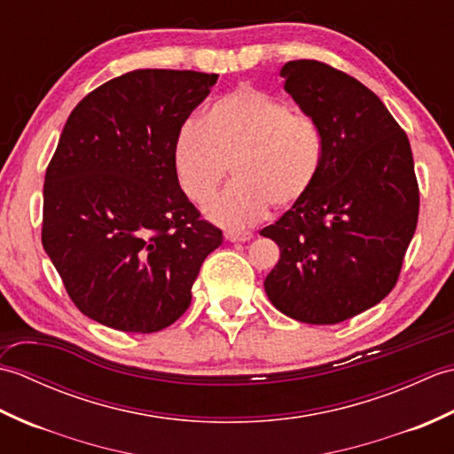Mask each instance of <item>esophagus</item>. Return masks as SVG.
Listing matches in <instances>:
<instances>
[{
    "label": "esophagus",
    "instance_id": "34e87169",
    "mask_svg": "<svg viewBox=\"0 0 454 454\" xmlns=\"http://www.w3.org/2000/svg\"><path fill=\"white\" fill-rule=\"evenodd\" d=\"M224 238L228 242H249V239H252V232H226Z\"/></svg>",
    "mask_w": 454,
    "mask_h": 454
}]
</instances>
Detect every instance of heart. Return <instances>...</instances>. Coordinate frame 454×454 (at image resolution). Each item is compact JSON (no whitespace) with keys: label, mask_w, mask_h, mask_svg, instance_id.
<instances>
[{"label":"heart","mask_w":454,"mask_h":454,"mask_svg":"<svg viewBox=\"0 0 454 454\" xmlns=\"http://www.w3.org/2000/svg\"><path fill=\"white\" fill-rule=\"evenodd\" d=\"M324 138L317 124L286 101L242 85L222 95L200 124H185L173 146V166L185 197L207 205L232 168L234 183L207 208L228 228L262 220L269 205H298L320 176Z\"/></svg>","instance_id":"b5f03b06"}]
</instances>
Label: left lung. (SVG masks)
Instances as JSON below:
<instances>
[{
    "label": "left lung",
    "mask_w": 454,
    "mask_h": 454,
    "mask_svg": "<svg viewBox=\"0 0 454 454\" xmlns=\"http://www.w3.org/2000/svg\"><path fill=\"white\" fill-rule=\"evenodd\" d=\"M281 78L320 129L324 163L312 191L259 232L281 249L265 293L293 320L340 324L398 281L419 212L410 140L369 88L332 66L286 62Z\"/></svg>",
    "instance_id": "8db88e82"
}]
</instances>
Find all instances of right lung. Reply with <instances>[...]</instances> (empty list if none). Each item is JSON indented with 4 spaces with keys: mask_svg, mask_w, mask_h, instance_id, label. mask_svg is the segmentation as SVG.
Returning a JSON list of instances; mask_svg holds the SVG:
<instances>
[{
    "mask_svg": "<svg viewBox=\"0 0 454 454\" xmlns=\"http://www.w3.org/2000/svg\"><path fill=\"white\" fill-rule=\"evenodd\" d=\"M216 74L134 70L83 98L44 177L43 246L74 304L129 333L171 325L222 232L179 187L173 146Z\"/></svg>",
    "mask_w": 454,
    "mask_h": 454,
    "instance_id": "add662e5",
    "label": "right lung"
}]
</instances>
